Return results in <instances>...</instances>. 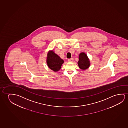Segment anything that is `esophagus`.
<instances>
[{
	"mask_svg": "<svg viewBox=\"0 0 128 128\" xmlns=\"http://www.w3.org/2000/svg\"><path fill=\"white\" fill-rule=\"evenodd\" d=\"M68 62H73V61H74V58H70V59L68 60Z\"/></svg>",
	"mask_w": 128,
	"mask_h": 128,
	"instance_id": "34e87169",
	"label": "esophagus"
}]
</instances>
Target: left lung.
Returning a JSON list of instances; mask_svg holds the SVG:
<instances>
[{"label": "left lung", "mask_w": 128, "mask_h": 128, "mask_svg": "<svg viewBox=\"0 0 128 128\" xmlns=\"http://www.w3.org/2000/svg\"><path fill=\"white\" fill-rule=\"evenodd\" d=\"M78 65L79 68L84 70L88 69L90 66L89 60L87 55L84 53H81L79 56Z\"/></svg>", "instance_id": "1"}]
</instances>
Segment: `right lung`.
<instances>
[{"mask_svg":"<svg viewBox=\"0 0 128 128\" xmlns=\"http://www.w3.org/2000/svg\"><path fill=\"white\" fill-rule=\"evenodd\" d=\"M63 62V60L52 50L48 54L46 63L49 68L52 70L54 71L59 70Z\"/></svg>","mask_w":128,"mask_h":128,"instance_id":"right-lung-1","label":"right lung"}]
</instances>
